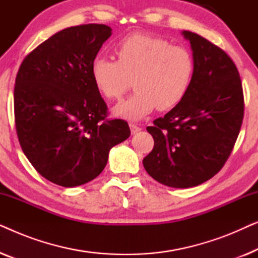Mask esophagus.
<instances>
[{
  "instance_id": "1",
  "label": "esophagus",
  "mask_w": 258,
  "mask_h": 258,
  "mask_svg": "<svg viewBox=\"0 0 258 258\" xmlns=\"http://www.w3.org/2000/svg\"><path fill=\"white\" fill-rule=\"evenodd\" d=\"M129 126H130V132H132L133 135H135V134H137L139 132H141V130H142V128H140L139 125L134 124V123H130Z\"/></svg>"
}]
</instances>
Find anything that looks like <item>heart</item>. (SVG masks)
I'll use <instances>...</instances> for the list:
<instances>
[{"instance_id": "heart-1", "label": "heart", "mask_w": 258, "mask_h": 258, "mask_svg": "<svg viewBox=\"0 0 258 258\" xmlns=\"http://www.w3.org/2000/svg\"><path fill=\"white\" fill-rule=\"evenodd\" d=\"M117 61L95 56L93 82L102 96L118 100L134 81L135 93L112 109L115 116L140 121L155 108L168 110L181 103L191 87L195 61L188 49L165 38L129 35L115 45Z\"/></svg>"}]
</instances>
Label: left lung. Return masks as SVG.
<instances>
[{
	"label": "left lung",
	"instance_id": "1",
	"mask_svg": "<svg viewBox=\"0 0 258 258\" xmlns=\"http://www.w3.org/2000/svg\"><path fill=\"white\" fill-rule=\"evenodd\" d=\"M195 61L191 87L181 103L154 121L148 174L171 188H191L217 174L241 129L244 100L232 59L206 38L183 30Z\"/></svg>",
	"mask_w": 258,
	"mask_h": 258
}]
</instances>
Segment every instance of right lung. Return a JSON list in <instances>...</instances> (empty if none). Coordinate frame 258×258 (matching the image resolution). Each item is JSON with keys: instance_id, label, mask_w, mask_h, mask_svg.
<instances>
[{"instance_id": "right-lung-1", "label": "right lung", "mask_w": 258, "mask_h": 258, "mask_svg": "<svg viewBox=\"0 0 258 258\" xmlns=\"http://www.w3.org/2000/svg\"><path fill=\"white\" fill-rule=\"evenodd\" d=\"M111 36L105 24L63 29L21 64L14 89L19 141L38 174L73 188L103 171L109 151L130 136L123 119H105L107 104L90 64Z\"/></svg>"}]
</instances>
